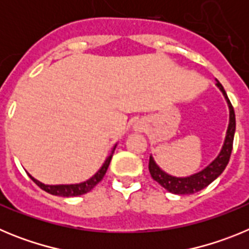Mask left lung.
Returning <instances> with one entry per match:
<instances>
[{"label": "left lung", "instance_id": "1", "mask_svg": "<svg viewBox=\"0 0 249 249\" xmlns=\"http://www.w3.org/2000/svg\"><path fill=\"white\" fill-rule=\"evenodd\" d=\"M215 85L223 93L224 98L227 101L228 108H230V123H228L227 133H226V138H224L221 152L206 168L195 173V175L188 176V177H175V176L168 175L158 167V164L156 163L153 157L151 156L148 164L149 173H151L152 178L156 182H158L163 188H166L168 192L175 193V195H193V193L198 192V191L206 188L208 184L212 183L218 176H221V173L223 172L228 162H230L233 148V138H234V132H236V114H234L232 103L230 102V98L224 91L223 86L218 81Z\"/></svg>", "mask_w": 249, "mask_h": 249}]
</instances>
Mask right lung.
<instances>
[{"label":"right lung","mask_w":249,"mask_h":249,"mask_svg":"<svg viewBox=\"0 0 249 249\" xmlns=\"http://www.w3.org/2000/svg\"><path fill=\"white\" fill-rule=\"evenodd\" d=\"M116 146L117 144H114L113 149H112L111 155L108 157L106 158L105 163L102 164L100 169L97 171V173L94 176H92L89 179L85 182H81V183H76V184H45L42 182L37 181L36 178H34L32 176L28 173L30 178L39 188H42L43 191H46L47 193L50 195H53V196H61V197H76V196H81V195H85V193L89 192V191L93 188L98 182H101V179L103 178V176L106 175L107 172V168L109 166V162L112 160V156H113V152L116 149Z\"/></svg>","instance_id":"right-lung-1"}]
</instances>
